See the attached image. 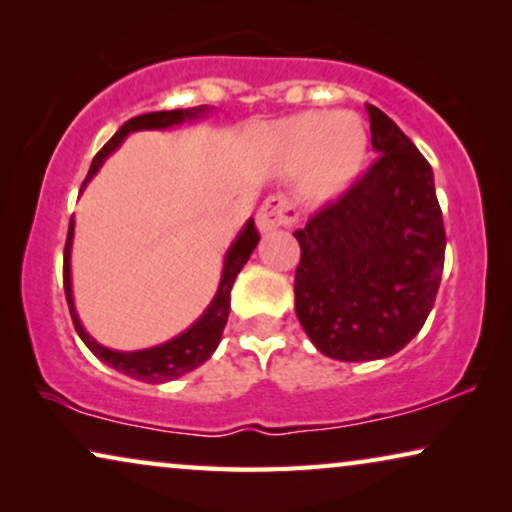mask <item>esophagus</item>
<instances>
[{"label":"esophagus","instance_id":"esophagus-1","mask_svg":"<svg viewBox=\"0 0 512 512\" xmlns=\"http://www.w3.org/2000/svg\"><path fill=\"white\" fill-rule=\"evenodd\" d=\"M296 219L298 212L296 207H293V202L289 198H284V195H272V198L265 200L261 209H258L256 226L265 235L282 226H291Z\"/></svg>","mask_w":512,"mask_h":512}]
</instances>
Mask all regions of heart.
Returning a JSON list of instances; mask_svg holds the SVG:
<instances>
[{"label": "heart", "instance_id": "heart-1", "mask_svg": "<svg viewBox=\"0 0 512 512\" xmlns=\"http://www.w3.org/2000/svg\"><path fill=\"white\" fill-rule=\"evenodd\" d=\"M270 146L289 170L310 167L312 186L321 195H340L366 163L368 135L349 114H298L270 128Z\"/></svg>", "mask_w": 512, "mask_h": 512}]
</instances>
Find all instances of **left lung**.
<instances>
[{"label": "left lung", "mask_w": 512, "mask_h": 512, "mask_svg": "<svg viewBox=\"0 0 512 512\" xmlns=\"http://www.w3.org/2000/svg\"><path fill=\"white\" fill-rule=\"evenodd\" d=\"M377 158L296 230V314L335 361L387 359L422 331L445 263L433 170L408 135L366 104Z\"/></svg>", "instance_id": "obj_1"}]
</instances>
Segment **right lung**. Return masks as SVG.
<instances>
[{
	"label": "right lung",
	"instance_id": "add662e5",
	"mask_svg": "<svg viewBox=\"0 0 512 512\" xmlns=\"http://www.w3.org/2000/svg\"><path fill=\"white\" fill-rule=\"evenodd\" d=\"M207 111L209 107H193V109H174V111H153V114H142V116L130 118V121L123 123L121 130H118L116 135L102 146L100 153L93 158V165H90L88 177L83 181L81 193L88 181L95 177L97 170H100L104 160H107L111 153L123 144V139L128 137L130 132L167 130L186 121H195V118L207 114ZM72 242H74V216L72 221H69V230H67L62 279H65V296H67L69 314H72L74 328L76 333H79V338L86 342V347L97 356V359L118 370V373L128 375L132 380H139V382L163 384L191 373V370L202 366V363L216 352V347H219L221 342L223 328H226V321H228L230 289H233L237 272L244 268V263L249 261L251 251L256 249L258 230L254 226V219H249L242 226L240 233H237L235 242L230 244V249L226 251V258H223L221 282H219V289H216V296L212 298V303L207 305V310L200 314V319H195L184 333L177 335V338L149 349H137V352H118V349L104 347L86 331V328H83L79 314H76L74 293H72Z\"/></svg>",
	"mask_w": 512,
	"mask_h": 512
}]
</instances>
